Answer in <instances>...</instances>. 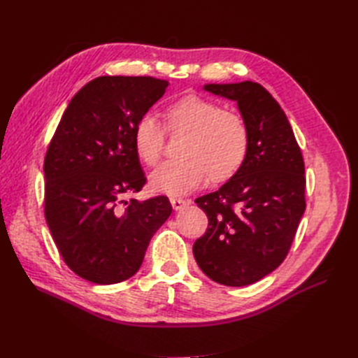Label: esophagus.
I'll return each mask as SVG.
<instances>
[{
    "instance_id": "obj_1",
    "label": "esophagus",
    "mask_w": 358,
    "mask_h": 358,
    "mask_svg": "<svg viewBox=\"0 0 358 358\" xmlns=\"http://www.w3.org/2000/svg\"><path fill=\"white\" fill-rule=\"evenodd\" d=\"M171 204H172V208L175 210H181V209H185L186 206H189V201L181 200V199H171Z\"/></svg>"
}]
</instances>
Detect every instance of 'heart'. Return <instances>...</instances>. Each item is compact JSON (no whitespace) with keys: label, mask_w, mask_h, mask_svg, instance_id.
<instances>
[{"label":"heart","mask_w":358,"mask_h":358,"mask_svg":"<svg viewBox=\"0 0 358 358\" xmlns=\"http://www.w3.org/2000/svg\"><path fill=\"white\" fill-rule=\"evenodd\" d=\"M164 129L183 134L177 155L152 172L149 185L154 192L185 195L201 186L231 180L245 164L249 152V129L237 113L222 110L214 101L199 95H185L167 106ZM163 129L157 118L146 113L132 129L135 155L141 163L154 166L163 148Z\"/></svg>","instance_id":"heart-1"}]
</instances>
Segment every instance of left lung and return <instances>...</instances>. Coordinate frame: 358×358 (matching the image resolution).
Here are the masks:
<instances>
[{
    "instance_id": "left-lung-1",
    "label": "left lung",
    "mask_w": 358,
    "mask_h": 358,
    "mask_svg": "<svg viewBox=\"0 0 358 358\" xmlns=\"http://www.w3.org/2000/svg\"><path fill=\"white\" fill-rule=\"evenodd\" d=\"M206 92L235 101L249 129L245 164L218 191L195 203L209 227L194 243L206 275L224 286H248L275 271L305 214V163L286 113L254 81L204 85Z\"/></svg>"
}]
</instances>
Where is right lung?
I'll return each mask as SVG.
<instances>
[{
	"label": "right lung",
	"mask_w": 358,
	"mask_h": 358,
	"mask_svg": "<svg viewBox=\"0 0 358 358\" xmlns=\"http://www.w3.org/2000/svg\"><path fill=\"white\" fill-rule=\"evenodd\" d=\"M152 77H98L78 90L44 159V214L69 268L96 285L138 272L158 227L172 214L167 196L124 200L146 177L132 129L166 92Z\"/></svg>",
	"instance_id": "add662e5"
}]
</instances>
